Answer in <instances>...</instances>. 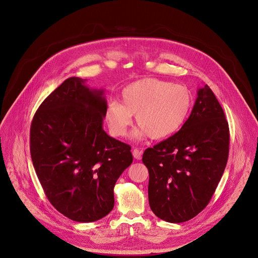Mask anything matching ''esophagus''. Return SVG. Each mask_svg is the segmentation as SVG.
I'll use <instances>...</instances> for the list:
<instances>
[{
  "mask_svg": "<svg viewBox=\"0 0 258 258\" xmlns=\"http://www.w3.org/2000/svg\"><path fill=\"white\" fill-rule=\"evenodd\" d=\"M142 155H143V152L141 150H138V149H134L133 150V157L135 158V159L141 160L142 159Z\"/></svg>",
  "mask_w": 258,
  "mask_h": 258,
  "instance_id": "obj_1",
  "label": "esophagus"
}]
</instances>
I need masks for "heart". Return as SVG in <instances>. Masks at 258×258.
I'll return each mask as SVG.
<instances>
[{"label":"heart","mask_w":258,"mask_h":258,"mask_svg":"<svg viewBox=\"0 0 258 258\" xmlns=\"http://www.w3.org/2000/svg\"><path fill=\"white\" fill-rule=\"evenodd\" d=\"M192 106L188 88L157 78H144L126 87L121 103L111 102L105 112L111 131L126 134L132 115L140 130L138 135H149L154 141L165 140L185 124Z\"/></svg>","instance_id":"b5f03b06"}]
</instances>
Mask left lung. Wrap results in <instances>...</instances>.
<instances>
[{
  "label": "left lung",
  "mask_w": 258,
  "mask_h": 258,
  "mask_svg": "<svg viewBox=\"0 0 258 258\" xmlns=\"http://www.w3.org/2000/svg\"><path fill=\"white\" fill-rule=\"evenodd\" d=\"M229 128L224 111L206 85L197 92L191 114L181 130L148 148L149 203L160 219L186 222L210 203L224 172Z\"/></svg>",
  "instance_id": "1"
}]
</instances>
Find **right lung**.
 <instances>
[{
	"label": "right lung",
	"mask_w": 258,
	"mask_h": 258,
	"mask_svg": "<svg viewBox=\"0 0 258 258\" xmlns=\"http://www.w3.org/2000/svg\"><path fill=\"white\" fill-rule=\"evenodd\" d=\"M70 77L37 109L30 130L34 168L49 203L76 222L113 209V188L132 163L131 147L107 135L103 90Z\"/></svg>",
	"instance_id": "add662e5"
}]
</instances>
